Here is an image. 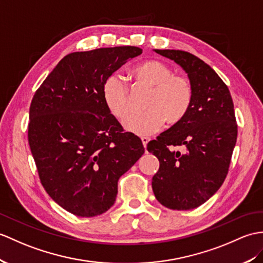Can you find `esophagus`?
Returning a JSON list of instances; mask_svg holds the SVG:
<instances>
[{
    "mask_svg": "<svg viewBox=\"0 0 263 263\" xmlns=\"http://www.w3.org/2000/svg\"><path fill=\"white\" fill-rule=\"evenodd\" d=\"M141 141H142V143H143V146L145 148L146 144H148L149 141H150V138H148V137H142V138H141Z\"/></svg>",
    "mask_w": 263,
    "mask_h": 263,
    "instance_id": "34e87169",
    "label": "esophagus"
}]
</instances>
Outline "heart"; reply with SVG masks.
Segmentation results:
<instances>
[{"label":"heart","instance_id":"b5f03b06","mask_svg":"<svg viewBox=\"0 0 263 263\" xmlns=\"http://www.w3.org/2000/svg\"><path fill=\"white\" fill-rule=\"evenodd\" d=\"M139 86L151 88L145 101L146 111L131 114L132 104L125 78L111 75L103 84V99L115 118L124 121V129L136 136H150L163 122L175 125L186 117L193 102V86L185 76L174 75V70L159 60H146L132 69Z\"/></svg>","mask_w":263,"mask_h":263}]
</instances>
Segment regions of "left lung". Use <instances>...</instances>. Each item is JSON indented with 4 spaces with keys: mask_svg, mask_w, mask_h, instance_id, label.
I'll return each instance as SVG.
<instances>
[{
    "mask_svg": "<svg viewBox=\"0 0 263 263\" xmlns=\"http://www.w3.org/2000/svg\"><path fill=\"white\" fill-rule=\"evenodd\" d=\"M186 71L193 86V102L179 123L148 143L160 162L152 189L160 204L187 211L204 204L225 180L237 138L233 101L215 70L187 51L159 50ZM174 146H184L182 153Z\"/></svg>",
    "mask_w": 263,
    "mask_h": 263,
    "instance_id": "obj_1",
    "label": "left lung"
}]
</instances>
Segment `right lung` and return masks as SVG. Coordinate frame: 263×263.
<instances>
[{
	"label": "right lung",
	"mask_w": 263,
	"mask_h": 263,
	"mask_svg": "<svg viewBox=\"0 0 263 263\" xmlns=\"http://www.w3.org/2000/svg\"><path fill=\"white\" fill-rule=\"evenodd\" d=\"M141 53L131 46L69 53L33 96L30 149L46 192L71 214L93 217L111 209L119 178L144 154L141 140L123 132L102 91L107 77Z\"/></svg>",
	"instance_id": "right-lung-1"
}]
</instances>
